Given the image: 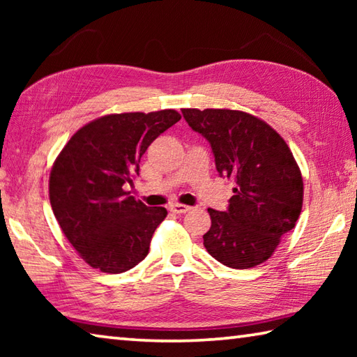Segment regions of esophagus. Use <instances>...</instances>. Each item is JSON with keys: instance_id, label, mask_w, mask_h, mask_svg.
<instances>
[{"instance_id": "34e87169", "label": "esophagus", "mask_w": 357, "mask_h": 357, "mask_svg": "<svg viewBox=\"0 0 357 357\" xmlns=\"http://www.w3.org/2000/svg\"><path fill=\"white\" fill-rule=\"evenodd\" d=\"M168 209H170L173 214H185L187 211H190V206H185V204H179V203H173L168 206Z\"/></svg>"}]
</instances>
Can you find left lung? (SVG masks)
<instances>
[{"instance_id":"left-lung-1","label":"left lung","mask_w":357,"mask_h":357,"mask_svg":"<svg viewBox=\"0 0 357 357\" xmlns=\"http://www.w3.org/2000/svg\"><path fill=\"white\" fill-rule=\"evenodd\" d=\"M183 114L209 142L220 176L236 183L227 211L208 209L204 247L233 269L264 263L302 209L304 183L293 153L269 124L250 113L183 108Z\"/></svg>"}]
</instances>
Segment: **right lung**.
<instances>
[{
  "label": "right lung",
  "mask_w": 357,
  "mask_h": 357,
  "mask_svg": "<svg viewBox=\"0 0 357 357\" xmlns=\"http://www.w3.org/2000/svg\"><path fill=\"white\" fill-rule=\"evenodd\" d=\"M181 119L176 110L107 114L70 137L50 172V204L64 236L102 273H126L144 259L151 238L167 217L162 206L135 200L144 151Z\"/></svg>",
  "instance_id": "obj_1"
}]
</instances>
